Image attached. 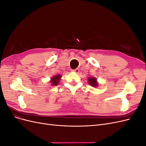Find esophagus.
Returning <instances> with one entry per match:
<instances>
[{
  "instance_id": "esophagus-1",
  "label": "esophagus",
  "mask_w": 146,
  "mask_h": 146,
  "mask_svg": "<svg viewBox=\"0 0 146 146\" xmlns=\"http://www.w3.org/2000/svg\"><path fill=\"white\" fill-rule=\"evenodd\" d=\"M72 72H76V73H78V72H79V69H78V68H76V69L72 70Z\"/></svg>"
}]
</instances>
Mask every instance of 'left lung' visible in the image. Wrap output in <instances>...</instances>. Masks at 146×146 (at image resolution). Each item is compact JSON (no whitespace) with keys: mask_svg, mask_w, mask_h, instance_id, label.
I'll return each instance as SVG.
<instances>
[{"mask_svg":"<svg viewBox=\"0 0 146 146\" xmlns=\"http://www.w3.org/2000/svg\"><path fill=\"white\" fill-rule=\"evenodd\" d=\"M88 82H89V84L92 86L96 87L98 86V82L96 81V78H94V77H90L88 78Z\"/></svg>","mask_w":146,"mask_h":146,"instance_id":"left-lung-1","label":"left lung"}]
</instances>
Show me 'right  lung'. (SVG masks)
Segmentation results:
<instances>
[{
  "instance_id": "obj_1",
  "label": "right lung",
  "mask_w": 146,
  "mask_h": 146,
  "mask_svg": "<svg viewBox=\"0 0 146 146\" xmlns=\"http://www.w3.org/2000/svg\"><path fill=\"white\" fill-rule=\"evenodd\" d=\"M61 76L60 75H57V76H54V77H52L51 79V83H52V85L53 86H56L57 85H58V83H59V81L60 80V78H61Z\"/></svg>"
}]
</instances>
